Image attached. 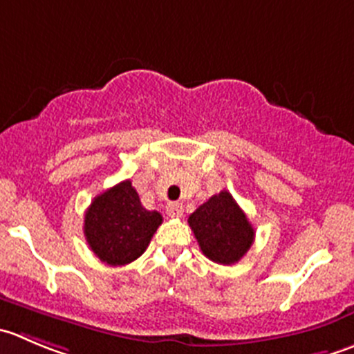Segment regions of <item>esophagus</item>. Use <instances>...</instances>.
<instances>
[{
    "label": "esophagus",
    "instance_id": "1",
    "mask_svg": "<svg viewBox=\"0 0 354 354\" xmlns=\"http://www.w3.org/2000/svg\"><path fill=\"white\" fill-rule=\"evenodd\" d=\"M166 212L169 218H181L183 216V205L178 204V202H169L166 205Z\"/></svg>",
    "mask_w": 354,
    "mask_h": 354
}]
</instances>
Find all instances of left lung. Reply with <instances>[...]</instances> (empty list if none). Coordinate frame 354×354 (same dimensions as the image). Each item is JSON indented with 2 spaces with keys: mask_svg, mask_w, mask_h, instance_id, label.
I'll list each match as a JSON object with an SVG mask.
<instances>
[{
  "mask_svg": "<svg viewBox=\"0 0 354 354\" xmlns=\"http://www.w3.org/2000/svg\"><path fill=\"white\" fill-rule=\"evenodd\" d=\"M188 225L202 254L219 264L239 263L254 242L252 225L226 190L195 209Z\"/></svg>",
  "mask_w": 354,
  "mask_h": 354,
  "instance_id": "left-lung-1",
  "label": "left lung"
}]
</instances>
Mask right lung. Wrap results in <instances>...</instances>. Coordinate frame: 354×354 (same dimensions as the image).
Here are the masks:
<instances>
[{
  "label": "right lung",
  "mask_w": 354,
  "mask_h": 354,
  "mask_svg": "<svg viewBox=\"0 0 354 354\" xmlns=\"http://www.w3.org/2000/svg\"><path fill=\"white\" fill-rule=\"evenodd\" d=\"M160 223V212L147 211L126 180L93 198L84 214V236L102 263L124 266L145 252Z\"/></svg>",
  "instance_id": "add662e5"
}]
</instances>
